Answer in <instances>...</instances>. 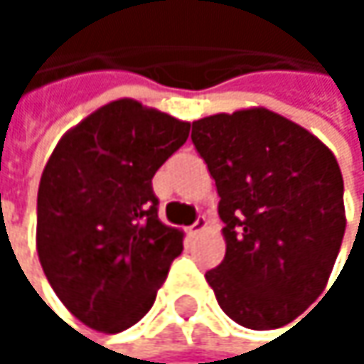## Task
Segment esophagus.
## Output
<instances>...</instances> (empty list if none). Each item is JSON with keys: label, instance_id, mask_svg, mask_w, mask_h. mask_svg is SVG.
I'll return each instance as SVG.
<instances>
[{"label": "esophagus", "instance_id": "esophagus-1", "mask_svg": "<svg viewBox=\"0 0 364 364\" xmlns=\"http://www.w3.org/2000/svg\"><path fill=\"white\" fill-rule=\"evenodd\" d=\"M206 225H208V223H206V219H204V217H198V219H196V223L189 228V236H198V234H202V232L206 230Z\"/></svg>", "mask_w": 364, "mask_h": 364}]
</instances>
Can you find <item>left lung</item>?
I'll list each match as a JSON object with an SVG mask.
<instances>
[{
  "label": "left lung",
  "mask_w": 364,
  "mask_h": 364,
  "mask_svg": "<svg viewBox=\"0 0 364 364\" xmlns=\"http://www.w3.org/2000/svg\"><path fill=\"white\" fill-rule=\"evenodd\" d=\"M191 141L221 198L225 257L206 282L234 323L289 325L325 291L343 240L333 151L265 107L196 119Z\"/></svg>",
  "instance_id": "left-lung-1"
}]
</instances>
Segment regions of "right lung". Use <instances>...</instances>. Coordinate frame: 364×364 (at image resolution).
Here are the masks:
<instances>
[{
  "instance_id": "add662e5",
  "label": "right lung",
  "mask_w": 364,
  "mask_h": 364,
  "mask_svg": "<svg viewBox=\"0 0 364 364\" xmlns=\"http://www.w3.org/2000/svg\"><path fill=\"white\" fill-rule=\"evenodd\" d=\"M187 136L189 122L119 99L56 143L37 191V255L86 327L136 325L181 255L183 232L158 219L151 179Z\"/></svg>"
}]
</instances>
